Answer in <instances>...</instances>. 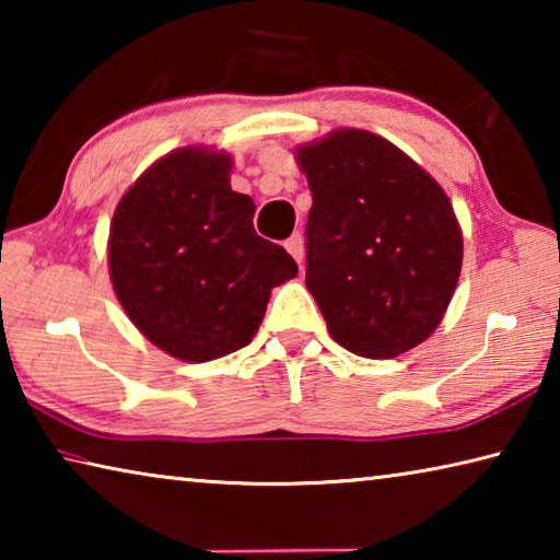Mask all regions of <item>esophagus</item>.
<instances>
[{
  "mask_svg": "<svg viewBox=\"0 0 560 560\" xmlns=\"http://www.w3.org/2000/svg\"><path fill=\"white\" fill-rule=\"evenodd\" d=\"M283 246H287V252L291 254L293 259H296V264L301 267V261H303V236L299 232H293Z\"/></svg>",
  "mask_w": 560,
  "mask_h": 560,
  "instance_id": "obj_1",
  "label": "esophagus"
}]
</instances>
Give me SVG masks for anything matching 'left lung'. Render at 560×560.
Returning <instances> with one entry per match:
<instances>
[{"mask_svg":"<svg viewBox=\"0 0 560 560\" xmlns=\"http://www.w3.org/2000/svg\"><path fill=\"white\" fill-rule=\"evenodd\" d=\"M314 195L306 287L338 346L395 358L440 326L462 269V232L442 187L368 130L303 145Z\"/></svg>","mask_w":560,"mask_h":560,"instance_id":"left-lung-1","label":"left lung"}]
</instances>
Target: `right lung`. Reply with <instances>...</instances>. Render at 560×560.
I'll return each instance as SVG.
<instances>
[{
  "label": "right lung",
  "instance_id": "1",
  "mask_svg": "<svg viewBox=\"0 0 560 560\" xmlns=\"http://www.w3.org/2000/svg\"><path fill=\"white\" fill-rule=\"evenodd\" d=\"M232 160L183 148L148 167L110 222L120 306L165 353L205 363L249 346L269 293L299 273L254 232V202L230 187Z\"/></svg>",
  "mask_w": 560,
  "mask_h": 560
}]
</instances>
